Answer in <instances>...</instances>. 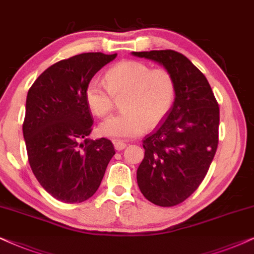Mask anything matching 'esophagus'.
<instances>
[{
  "label": "esophagus",
  "mask_w": 254,
  "mask_h": 254,
  "mask_svg": "<svg viewBox=\"0 0 254 254\" xmlns=\"http://www.w3.org/2000/svg\"><path fill=\"white\" fill-rule=\"evenodd\" d=\"M114 146H115V150H116V151H122V150H124L125 147H127V144L123 143V141L115 140L114 141Z\"/></svg>",
  "instance_id": "obj_1"
}]
</instances>
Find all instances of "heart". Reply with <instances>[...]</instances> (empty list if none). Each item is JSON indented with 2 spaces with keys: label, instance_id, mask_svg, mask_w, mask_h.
Wrapping results in <instances>:
<instances>
[{
  "label": "heart",
  "instance_id": "obj_1",
  "mask_svg": "<svg viewBox=\"0 0 254 254\" xmlns=\"http://www.w3.org/2000/svg\"><path fill=\"white\" fill-rule=\"evenodd\" d=\"M104 81L87 83L84 99L89 110L103 117L113 109L114 97H121L122 113L100 124L104 137L127 139L137 137L167 116L175 97L173 76L164 68H153L136 60H124L106 73Z\"/></svg>",
  "mask_w": 254,
  "mask_h": 254
}]
</instances>
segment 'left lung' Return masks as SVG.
I'll list each match as a JSON object with an SVG mask.
<instances>
[{
	"mask_svg": "<svg viewBox=\"0 0 254 254\" xmlns=\"http://www.w3.org/2000/svg\"><path fill=\"white\" fill-rule=\"evenodd\" d=\"M131 54L158 63L174 79L173 106L143 140L145 155L137 170L141 194L160 207H173L197 189L210 167L218 145V103L208 80L184 54Z\"/></svg>",
	"mask_w": 254,
	"mask_h": 254,
	"instance_id": "obj_1",
	"label": "left lung"
}]
</instances>
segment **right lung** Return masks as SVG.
I'll return each instance as SVG.
<instances>
[{
  "label": "right lung",
  "instance_id": "right-lung-1",
  "mask_svg": "<svg viewBox=\"0 0 254 254\" xmlns=\"http://www.w3.org/2000/svg\"><path fill=\"white\" fill-rule=\"evenodd\" d=\"M117 54L82 53L40 74L29 89L23 123L31 170L57 200L80 203L99 189L113 143L92 140L93 116L84 99L87 83Z\"/></svg>",
  "mask_w": 254,
  "mask_h": 254
}]
</instances>
